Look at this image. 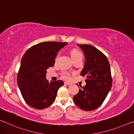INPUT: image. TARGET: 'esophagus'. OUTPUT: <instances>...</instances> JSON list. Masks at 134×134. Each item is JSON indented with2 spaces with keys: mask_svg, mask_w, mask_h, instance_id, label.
<instances>
[{
  "mask_svg": "<svg viewBox=\"0 0 134 134\" xmlns=\"http://www.w3.org/2000/svg\"><path fill=\"white\" fill-rule=\"evenodd\" d=\"M64 84L66 85H71V83H70V82H68V81H65Z\"/></svg>",
  "mask_w": 134,
  "mask_h": 134,
  "instance_id": "esophagus-1",
  "label": "esophagus"
}]
</instances>
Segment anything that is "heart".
I'll list each match as a JSON object with an SVG mask.
<instances>
[{
	"label": "heart",
	"instance_id": "heart-1",
	"mask_svg": "<svg viewBox=\"0 0 134 134\" xmlns=\"http://www.w3.org/2000/svg\"><path fill=\"white\" fill-rule=\"evenodd\" d=\"M82 57V53H81L80 51H79V50H77V49H74L71 52V57L72 60L74 58H76L77 57ZM63 77L65 79H69L70 78V74L69 72H65L63 74Z\"/></svg>",
	"mask_w": 134,
	"mask_h": 134
}]
</instances>
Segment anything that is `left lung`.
<instances>
[{
	"mask_svg": "<svg viewBox=\"0 0 134 134\" xmlns=\"http://www.w3.org/2000/svg\"><path fill=\"white\" fill-rule=\"evenodd\" d=\"M77 45L85 57L80 75L86 77V85L83 87L80 86L81 89L73 97V100L81 109L93 110L103 103L112 87L110 64L105 54L96 47L86 44Z\"/></svg>",
	"mask_w": 134,
	"mask_h": 134,
	"instance_id": "obj_1",
	"label": "left lung"
}]
</instances>
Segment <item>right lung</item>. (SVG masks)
Returning a JSON list of instances; mask_svg holds the SVG:
<instances>
[{
	"label": "right lung",
	"instance_id": "obj_1",
	"mask_svg": "<svg viewBox=\"0 0 134 134\" xmlns=\"http://www.w3.org/2000/svg\"><path fill=\"white\" fill-rule=\"evenodd\" d=\"M67 42H43L33 45L24 54L18 73V85L25 101L31 107L43 109L54 103L62 80L46 79L47 70L53 67L58 52Z\"/></svg>",
	"mask_w": 134,
	"mask_h": 134
}]
</instances>
